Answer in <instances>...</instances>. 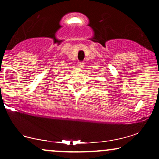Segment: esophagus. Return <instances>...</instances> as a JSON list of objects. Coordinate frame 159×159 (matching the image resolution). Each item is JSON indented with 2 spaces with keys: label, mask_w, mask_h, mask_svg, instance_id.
Listing matches in <instances>:
<instances>
[{
  "label": "esophagus",
  "mask_w": 159,
  "mask_h": 159,
  "mask_svg": "<svg viewBox=\"0 0 159 159\" xmlns=\"http://www.w3.org/2000/svg\"><path fill=\"white\" fill-rule=\"evenodd\" d=\"M78 66L81 67H81H83L84 63H83V62H78Z\"/></svg>",
  "instance_id": "34e87169"
}]
</instances>
